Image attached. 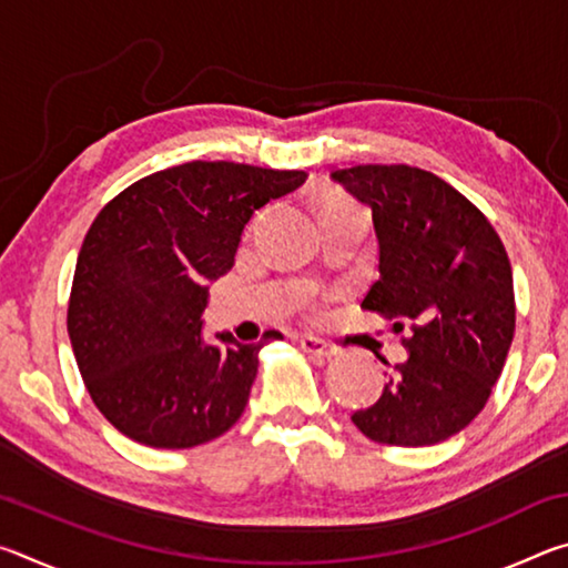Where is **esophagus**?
<instances>
[{"mask_svg":"<svg viewBox=\"0 0 568 568\" xmlns=\"http://www.w3.org/2000/svg\"><path fill=\"white\" fill-rule=\"evenodd\" d=\"M301 348L307 355H318V358H333V355H338V348H335V345L325 343L321 338H315V335H303Z\"/></svg>","mask_w":568,"mask_h":568,"instance_id":"obj_1","label":"esophagus"}]
</instances>
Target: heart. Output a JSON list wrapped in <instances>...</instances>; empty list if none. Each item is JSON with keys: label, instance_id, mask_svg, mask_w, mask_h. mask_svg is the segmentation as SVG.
Wrapping results in <instances>:
<instances>
[{"label": "heart", "instance_id": "b5f03b06", "mask_svg": "<svg viewBox=\"0 0 568 568\" xmlns=\"http://www.w3.org/2000/svg\"><path fill=\"white\" fill-rule=\"evenodd\" d=\"M338 207H351V205L345 203V200L338 197V195H325L323 197V205H321L323 213H325V210H338Z\"/></svg>", "mask_w": 568, "mask_h": 568}]
</instances>
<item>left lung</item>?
I'll return each instance as SVG.
<instances>
[{"mask_svg": "<svg viewBox=\"0 0 568 568\" xmlns=\"http://www.w3.org/2000/svg\"><path fill=\"white\" fill-rule=\"evenodd\" d=\"M331 180L373 213L381 277L363 307L410 331L408 358L351 420L378 444H440L486 406L511 348L514 275L501 237L434 172L355 165Z\"/></svg>", "mask_w": 568, "mask_h": 568, "instance_id": "8db88e82", "label": "left lung"}]
</instances>
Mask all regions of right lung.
Returning a JSON list of instances; mask_svg holds the SVG:
<instances>
[{"instance_id":"1","label":"right lung","mask_w":568,"mask_h":568,"mask_svg":"<svg viewBox=\"0 0 568 568\" xmlns=\"http://www.w3.org/2000/svg\"><path fill=\"white\" fill-rule=\"evenodd\" d=\"M301 170L185 162L132 182L84 237L67 311L94 406L150 448H192L243 416L263 343L205 341L210 283L233 267L255 210Z\"/></svg>"}]
</instances>
